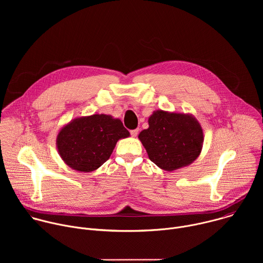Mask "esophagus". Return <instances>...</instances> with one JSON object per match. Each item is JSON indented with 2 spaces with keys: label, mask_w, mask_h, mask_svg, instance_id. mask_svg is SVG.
<instances>
[{
  "label": "esophagus",
  "mask_w": 263,
  "mask_h": 263,
  "mask_svg": "<svg viewBox=\"0 0 263 263\" xmlns=\"http://www.w3.org/2000/svg\"><path fill=\"white\" fill-rule=\"evenodd\" d=\"M130 133H131V136H132V137H136V136H137V134H138V129L131 130V131H130Z\"/></svg>",
  "instance_id": "esophagus-1"
}]
</instances>
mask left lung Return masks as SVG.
<instances>
[{
    "label": "left lung",
    "instance_id": "left-lung-1",
    "mask_svg": "<svg viewBox=\"0 0 263 263\" xmlns=\"http://www.w3.org/2000/svg\"><path fill=\"white\" fill-rule=\"evenodd\" d=\"M148 128L138 138L147 156L161 170L173 172L192 164L201 154L204 134L198 120L190 114L156 110Z\"/></svg>",
    "mask_w": 263,
    "mask_h": 263
}]
</instances>
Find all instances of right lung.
I'll use <instances>...</instances> for the list:
<instances>
[{
	"mask_svg": "<svg viewBox=\"0 0 263 263\" xmlns=\"http://www.w3.org/2000/svg\"><path fill=\"white\" fill-rule=\"evenodd\" d=\"M130 136L120 119L92 115L71 120L58 132V154L70 168L81 173L98 170L105 163L122 138Z\"/></svg>",
	"mask_w": 263,
	"mask_h": 263,
	"instance_id": "add662e5",
	"label": "right lung"
}]
</instances>
